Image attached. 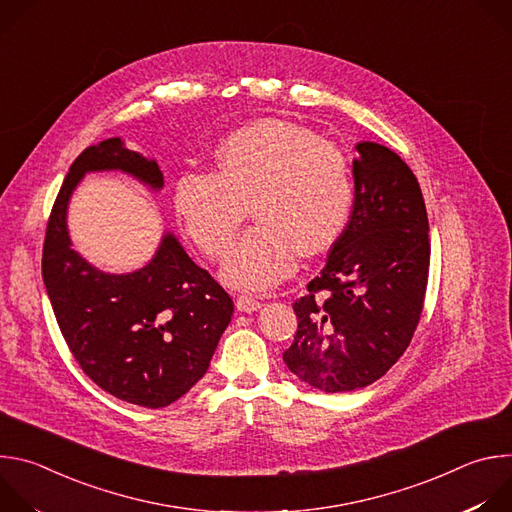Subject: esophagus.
Segmentation results:
<instances>
[{
    "mask_svg": "<svg viewBox=\"0 0 512 512\" xmlns=\"http://www.w3.org/2000/svg\"><path fill=\"white\" fill-rule=\"evenodd\" d=\"M263 304L255 298V296H251V294H241V296H237V310L239 312H255V310H259Z\"/></svg>",
    "mask_w": 512,
    "mask_h": 512,
    "instance_id": "obj_1",
    "label": "esophagus"
}]
</instances>
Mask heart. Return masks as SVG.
I'll list each match as a JSON object with an SVG mask.
<instances>
[{
  "mask_svg": "<svg viewBox=\"0 0 512 512\" xmlns=\"http://www.w3.org/2000/svg\"><path fill=\"white\" fill-rule=\"evenodd\" d=\"M354 192V168L340 145L306 125L263 119L221 143L212 174H182L174 208L198 249L223 259L251 204L257 225L233 249L223 279L263 291L294 273L300 255L318 257L340 239Z\"/></svg>",
  "mask_w": 512,
  "mask_h": 512,
  "instance_id": "1",
  "label": "heart"
}]
</instances>
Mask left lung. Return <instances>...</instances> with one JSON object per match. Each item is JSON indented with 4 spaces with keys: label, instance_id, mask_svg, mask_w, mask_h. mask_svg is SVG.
<instances>
[{
    "label": "left lung",
    "instance_id": "8db88e82",
    "mask_svg": "<svg viewBox=\"0 0 512 512\" xmlns=\"http://www.w3.org/2000/svg\"><path fill=\"white\" fill-rule=\"evenodd\" d=\"M354 206L308 294L294 304L298 332L283 352L304 383L344 393L381 379L419 324L429 223L409 166L385 145H356Z\"/></svg>",
    "mask_w": 512,
    "mask_h": 512
}]
</instances>
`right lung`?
Returning a JSON list of instances; mask_svg holds the SVG:
<instances>
[{
	"mask_svg": "<svg viewBox=\"0 0 512 512\" xmlns=\"http://www.w3.org/2000/svg\"><path fill=\"white\" fill-rule=\"evenodd\" d=\"M97 170H123L152 188L164 186L158 164L123 148L119 137L87 148L72 162L54 200L42 279L83 373L121 401L160 409L204 377L235 304L174 235L162 239L148 265L127 275L103 273L72 249L68 198L87 172Z\"/></svg>",
	"mask_w": 512,
	"mask_h": 512,
	"instance_id": "add662e5",
	"label": "right lung"
}]
</instances>
